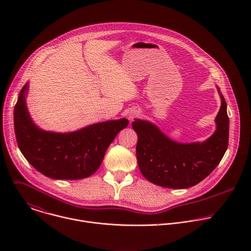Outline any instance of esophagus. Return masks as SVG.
I'll return each instance as SVG.
<instances>
[{"mask_svg": "<svg viewBox=\"0 0 251 251\" xmlns=\"http://www.w3.org/2000/svg\"><path fill=\"white\" fill-rule=\"evenodd\" d=\"M137 115H138V112H137L136 110H133V111H131V112L129 113V115H128V116H129V119H130V120H132V119H133L134 117H136Z\"/></svg>", "mask_w": 251, "mask_h": 251, "instance_id": "34e87169", "label": "esophagus"}]
</instances>
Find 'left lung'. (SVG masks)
Instances as JSON below:
<instances>
[{"label":"left lung","mask_w":251,"mask_h":251,"mask_svg":"<svg viewBox=\"0 0 251 251\" xmlns=\"http://www.w3.org/2000/svg\"><path fill=\"white\" fill-rule=\"evenodd\" d=\"M216 87L222 102L214 120L216 130L202 142H177L148 120L136 118L132 122L138 135V166L149 182L169 189H187L201 182L220 164L228 146L229 119L225 97Z\"/></svg>","instance_id":"left-lung-1"}]
</instances>
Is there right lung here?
<instances>
[{
	"instance_id": "obj_1",
	"label": "right lung",
	"mask_w": 251,
	"mask_h": 251,
	"mask_svg": "<svg viewBox=\"0 0 251 251\" xmlns=\"http://www.w3.org/2000/svg\"><path fill=\"white\" fill-rule=\"evenodd\" d=\"M29 83L22 88L14 110L20 151L43 175L54 180H79L94 174L126 118L94 123L73 132L46 131L33 122L26 106Z\"/></svg>"
}]
</instances>
